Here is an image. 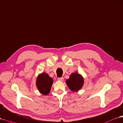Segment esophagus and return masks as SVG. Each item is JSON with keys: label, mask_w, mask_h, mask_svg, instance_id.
I'll use <instances>...</instances> for the list:
<instances>
[{"label": "esophagus", "mask_w": 123, "mask_h": 123, "mask_svg": "<svg viewBox=\"0 0 123 123\" xmlns=\"http://www.w3.org/2000/svg\"><path fill=\"white\" fill-rule=\"evenodd\" d=\"M63 80H64V78H63V77H61V78H58V80L59 81H61V82H62L63 81Z\"/></svg>", "instance_id": "34e87169"}]
</instances>
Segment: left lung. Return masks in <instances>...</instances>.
Listing matches in <instances>:
<instances>
[{
	"instance_id": "left-lung-1",
	"label": "left lung",
	"mask_w": 123,
	"mask_h": 123,
	"mask_svg": "<svg viewBox=\"0 0 123 123\" xmlns=\"http://www.w3.org/2000/svg\"><path fill=\"white\" fill-rule=\"evenodd\" d=\"M66 83L70 90L76 92L82 88L84 84V78L79 73H74L66 80Z\"/></svg>"
}]
</instances>
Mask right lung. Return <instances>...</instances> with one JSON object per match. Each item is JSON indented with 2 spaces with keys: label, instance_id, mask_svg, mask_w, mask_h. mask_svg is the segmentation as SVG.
I'll return each mask as SVG.
<instances>
[{
  "label": "right lung",
  "instance_id": "add662e5",
  "mask_svg": "<svg viewBox=\"0 0 123 123\" xmlns=\"http://www.w3.org/2000/svg\"><path fill=\"white\" fill-rule=\"evenodd\" d=\"M53 83V79L45 73L39 74L36 80V86L39 92L42 94H48Z\"/></svg>",
  "mask_w": 123,
  "mask_h": 123
}]
</instances>
